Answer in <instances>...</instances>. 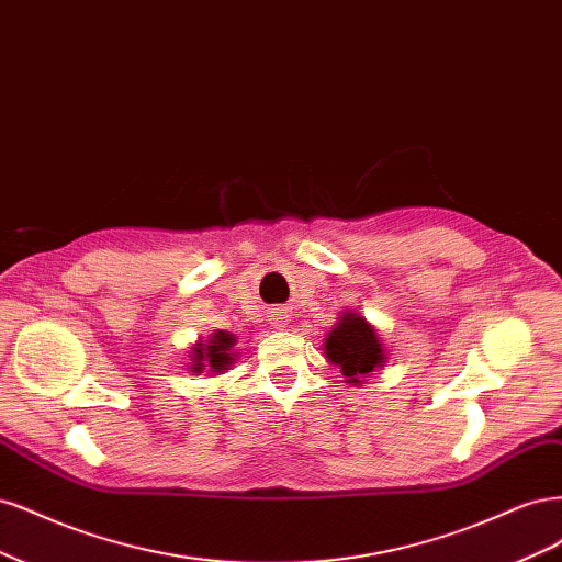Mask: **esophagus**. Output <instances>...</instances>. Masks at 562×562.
<instances>
[{
  "instance_id": "34e87169",
  "label": "esophagus",
  "mask_w": 562,
  "mask_h": 562,
  "mask_svg": "<svg viewBox=\"0 0 562 562\" xmlns=\"http://www.w3.org/2000/svg\"><path fill=\"white\" fill-rule=\"evenodd\" d=\"M268 317H270V324H273V327H282V324L286 322V315L282 311H273Z\"/></svg>"
}]
</instances>
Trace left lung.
<instances>
[{"label": "left lung", "mask_w": 562, "mask_h": 562, "mask_svg": "<svg viewBox=\"0 0 562 562\" xmlns=\"http://www.w3.org/2000/svg\"><path fill=\"white\" fill-rule=\"evenodd\" d=\"M324 355L340 367L348 383L359 385L375 367H383V346L371 324L355 313L342 315L338 327L324 340Z\"/></svg>", "instance_id": "8db88e82"}]
</instances>
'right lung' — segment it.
Segmentation results:
<instances>
[{
    "instance_id": "add662e5",
    "label": "right lung",
    "mask_w": 562,
    "mask_h": 562,
    "mask_svg": "<svg viewBox=\"0 0 562 562\" xmlns=\"http://www.w3.org/2000/svg\"><path fill=\"white\" fill-rule=\"evenodd\" d=\"M233 342H235V338L231 334L216 331L212 336V340H210V346H205V348L201 346V348L195 350V355H193V361H195L193 371L201 373L205 367H210V371L222 373L233 361V357H231Z\"/></svg>"
}]
</instances>
